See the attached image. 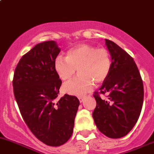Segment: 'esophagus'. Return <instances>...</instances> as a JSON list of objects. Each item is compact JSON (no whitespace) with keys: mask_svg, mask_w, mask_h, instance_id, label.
I'll return each mask as SVG.
<instances>
[{"mask_svg":"<svg viewBox=\"0 0 154 154\" xmlns=\"http://www.w3.org/2000/svg\"><path fill=\"white\" fill-rule=\"evenodd\" d=\"M85 96H79V101H80V102H83L84 100H85Z\"/></svg>","mask_w":154,"mask_h":154,"instance_id":"obj_1","label":"esophagus"}]
</instances>
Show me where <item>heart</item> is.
I'll return each mask as SVG.
<instances>
[{
  "mask_svg": "<svg viewBox=\"0 0 154 154\" xmlns=\"http://www.w3.org/2000/svg\"><path fill=\"white\" fill-rule=\"evenodd\" d=\"M54 66L63 81L70 79L77 69L78 76L64 84L63 91L69 95L82 96L93 89L94 82L100 84L106 80L111 69V58L107 49L83 44L69 50L66 58L57 57Z\"/></svg>",
  "mask_w": 154,
  "mask_h": 154,
  "instance_id": "b5f03b06",
  "label": "heart"
}]
</instances>
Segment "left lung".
Here are the masks:
<instances>
[{
  "mask_svg": "<svg viewBox=\"0 0 154 154\" xmlns=\"http://www.w3.org/2000/svg\"><path fill=\"white\" fill-rule=\"evenodd\" d=\"M111 57V69L98 92L94 94L96 107L93 112L100 132L112 139L126 136L137 122L142 108L144 88L134 58L119 46L105 39Z\"/></svg>",
  "mask_w": 154,
  "mask_h": 154,
  "instance_id": "8db88e82",
  "label": "left lung"
}]
</instances>
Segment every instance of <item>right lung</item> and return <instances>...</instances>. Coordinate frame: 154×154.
Masks as SVG:
<instances>
[{"label":"right lung","mask_w":154,"mask_h":154,"mask_svg":"<svg viewBox=\"0 0 154 154\" xmlns=\"http://www.w3.org/2000/svg\"><path fill=\"white\" fill-rule=\"evenodd\" d=\"M60 51L54 41L36 44L20 58L12 81L25 123L38 139L54 147L71 137L80 104L77 97L67 94L56 99L62 82L54 63Z\"/></svg>","instance_id":"1"}]
</instances>
